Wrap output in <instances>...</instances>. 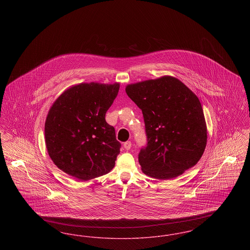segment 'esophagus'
<instances>
[{"label":"esophagus","instance_id":"esophagus-1","mask_svg":"<svg viewBox=\"0 0 250 250\" xmlns=\"http://www.w3.org/2000/svg\"><path fill=\"white\" fill-rule=\"evenodd\" d=\"M131 146H132L131 142H126V143H124V147H125V149H126V150H130Z\"/></svg>","mask_w":250,"mask_h":250}]
</instances>
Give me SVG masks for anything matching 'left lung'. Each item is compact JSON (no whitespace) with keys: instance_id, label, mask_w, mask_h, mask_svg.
I'll return each instance as SVG.
<instances>
[{"instance_id":"8db88e82","label":"left lung","mask_w":250,"mask_h":250,"mask_svg":"<svg viewBox=\"0 0 250 250\" xmlns=\"http://www.w3.org/2000/svg\"><path fill=\"white\" fill-rule=\"evenodd\" d=\"M125 92L143 111L147 144L141 149L139 162L143 172L168 180L195 166L207 143L197 95L170 76L129 84Z\"/></svg>"}]
</instances>
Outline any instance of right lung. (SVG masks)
I'll use <instances>...</instances> for the list:
<instances>
[{"mask_svg":"<svg viewBox=\"0 0 250 250\" xmlns=\"http://www.w3.org/2000/svg\"><path fill=\"white\" fill-rule=\"evenodd\" d=\"M119 88V83L78 84L50 107L45 123L46 146L63 172L87 181L113 168L121 143L105 116Z\"/></svg>","mask_w":250,"mask_h":250,"instance_id":"right-lung-1","label":"right lung"}]
</instances>
